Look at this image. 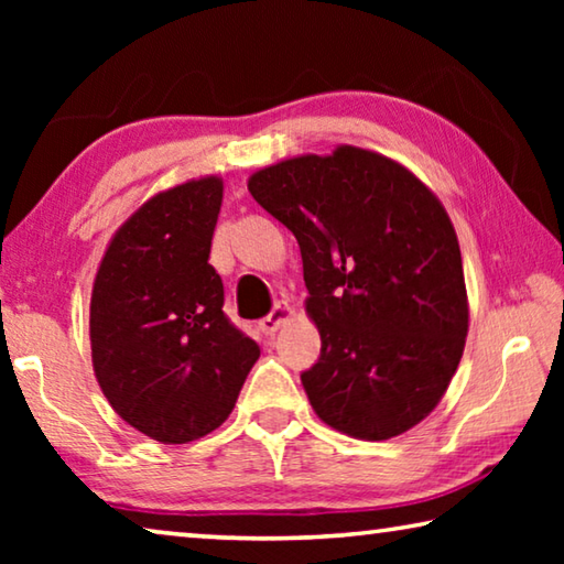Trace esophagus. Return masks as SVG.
I'll use <instances>...</instances> for the list:
<instances>
[{
  "mask_svg": "<svg viewBox=\"0 0 564 564\" xmlns=\"http://www.w3.org/2000/svg\"><path fill=\"white\" fill-rule=\"evenodd\" d=\"M291 316H293V308H291V305H289V303H283V301H279V303H275L273 308H271L269 316L259 321V330L263 333V336H273V333L281 328V323H285V321H289Z\"/></svg>",
  "mask_w": 564,
  "mask_h": 564,
  "instance_id": "esophagus-1",
  "label": "esophagus"
}]
</instances>
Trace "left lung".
<instances>
[{
  "label": "left lung",
  "mask_w": 564,
  "mask_h": 564,
  "mask_svg": "<svg viewBox=\"0 0 564 564\" xmlns=\"http://www.w3.org/2000/svg\"><path fill=\"white\" fill-rule=\"evenodd\" d=\"M248 191L301 246L321 356L301 373L323 423L360 441L417 425L467 336L460 246L433 191L356 147L256 171Z\"/></svg>",
  "instance_id": "left-lung-1"
}]
</instances>
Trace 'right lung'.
Returning a JSON list of instances; mask_svg holds the SVG:
<instances>
[{
	"mask_svg": "<svg viewBox=\"0 0 564 564\" xmlns=\"http://www.w3.org/2000/svg\"><path fill=\"white\" fill-rule=\"evenodd\" d=\"M221 198L216 176L149 198L111 238L94 281V373L131 427L166 445L216 431L261 356L224 313L208 263Z\"/></svg>",
	"mask_w": 564,
	"mask_h": 564,
	"instance_id": "add662e5",
	"label": "right lung"
}]
</instances>
